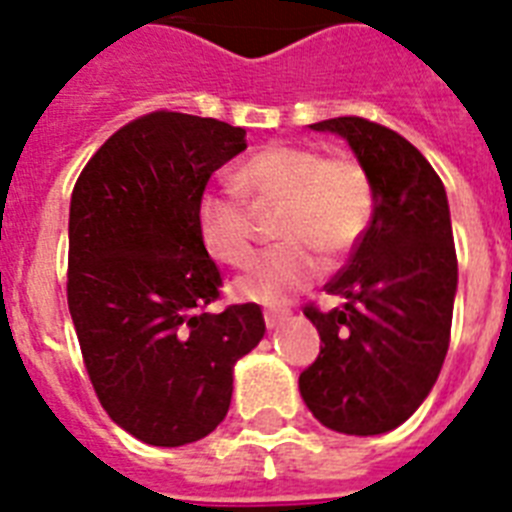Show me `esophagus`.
<instances>
[{
  "label": "esophagus",
  "mask_w": 512,
  "mask_h": 512,
  "mask_svg": "<svg viewBox=\"0 0 512 512\" xmlns=\"http://www.w3.org/2000/svg\"><path fill=\"white\" fill-rule=\"evenodd\" d=\"M263 318H265V326L278 328L281 323L286 321V318H289V310H265Z\"/></svg>",
  "instance_id": "34e87169"
}]
</instances>
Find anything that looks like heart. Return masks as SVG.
<instances>
[{"label": "heart", "instance_id": "obj_1", "mask_svg": "<svg viewBox=\"0 0 512 512\" xmlns=\"http://www.w3.org/2000/svg\"><path fill=\"white\" fill-rule=\"evenodd\" d=\"M236 186L252 205H278L276 234L284 239L234 281V294L247 302H286L321 276V252L350 255L371 226V178L347 152L321 155L302 144H268L239 168ZM197 231L220 263L239 268L252 255V215L228 191L199 197Z\"/></svg>", "mask_w": 512, "mask_h": 512}]
</instances>
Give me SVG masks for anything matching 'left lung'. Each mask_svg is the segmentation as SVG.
I'll use <instances>...</instances> for the list:
<instances>
[{"label":"left lung","mask_w":512,"mask_h":512,"mask_svg":"<svg viewBox=\"0 0 512 512\" xmlns=\"http://www.w3.org/2000/svg\"><path fill=\"white\" fill-rule=\"evenodd\" d=\"M350 141L373 186V218L326 284L344 307L305 315L321 352L299 373L310 413L339 434L397 429L429 397L450 347L458 255L442 178L386 126L347 115L313 123Z\"/></svg>","instance_id":"obj_1"}]
</instances>
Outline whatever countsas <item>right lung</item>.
I'll list each match as a JSON object with an SVG mask.
<instances>
[{"label": "right lung", "instance_id": "right-lung-1", "mask_svg": "<svg viewBox=\"0 0 512 512\" xmlns=\"http://www.w3.org/2000/svg\"><path fill=\"white\" fill-rule=\"evenodd\" d=\"M244 128L186 112L131 120L81 170L68 223V307L83 365L120 429L181 447L228 413L234 365L265 334L260 305L220 299L197 205Z\"/></svg>", "mask_w": 512, "mask_h": 512}]
</instances>
